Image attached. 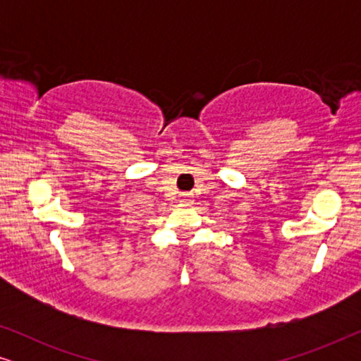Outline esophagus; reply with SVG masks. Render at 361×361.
Masks as SVG:
<instances>
[{"mask_svg":"<svg viewBox=\"0 0 361 361\" xmlns=\"http://www.w3.org/2000/svg\"><path fill=\"white\" fill-rule=\"evenodd\" d=\"M184 200H187V197H184Z\"/></svg>","mask_w":361,"mask_h":361,"instance_id":"34e87169","label":"esophagus"}]
</instances>
